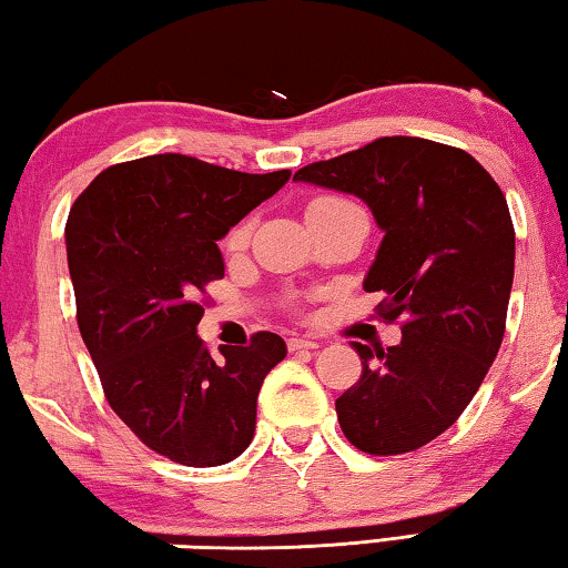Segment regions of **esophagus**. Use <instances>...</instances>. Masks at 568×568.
<instances>
[{"mask_svg": "<svg viewBox=\"0 0 568 568\" xmlns=\"http://www.w3.org/2000/svg\"><path fill=\"white\" fill-rule=\"evenodd\" d=\"M287 349L291 352H313L316 344L308 342V338H287Z\"/></svg>", "mask_w": 568, "mask_h": 568, "instance_id": "esophagus-1", "label": "esophagus"}]
</instances>
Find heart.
<instances>
[{"mask_svg":"<svg viewBox=\"0 0 568 568\" xmlns=\"http://www.w3.org/2000/svg\"><path fill=\"white\" fill-rule=\"evenodd\" d=\"M346 211H359L352 201L338 199V196H316L308 201L306 206V219L313 216H334V214H346ZM250 242V222L236 224L234 230L226 236V250L230 252H242Z\"/></svg>","mask_w":568,"mask_h":568,"instance_id":"b5f03b06","label":"heart"}]
</instances>
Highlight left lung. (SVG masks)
<instances>
[{"mask_svg":"<svg viewBox=\"0 0 568 568\" xmlns=\"http://www.w3.org/2000/svg\"><path fill=\"white\" fill-rule=\"evenodd\" d=\"M293 181L352 193L385 232L365 291L385 293L377 313L400 318L403 338L352 344L362 375L336 416L359 452H416L454 426L500 352L515 270L500 185L469 152L423 138H379Z\"/></svg>","mask_w":568,"mask_h":568,"instance_id":"left-lung-1","label":"left lung"}]
</instances>
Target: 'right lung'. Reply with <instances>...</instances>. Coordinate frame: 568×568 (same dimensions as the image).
Listing matches in <instances>:
<instances>
[{"label": "right lung", "instance_id": "right-lung-1", "mask_svg": "<svg viewBox=\"0 0 568 568\" xmlns=\"http://www.w3.org/2000/svg\"><path fill=\"white\" fill-rule=\"evenodd\" d=\"M287 178L165 152L101 171L68 214L75 318L106 400L185 467H219L250 446L262 379L287 352L257 332L214 357L196 334L199 293L224 277L216 242Z\"/></svg>", "mask_w": 568, "mask_h": 568}]
</instances>
